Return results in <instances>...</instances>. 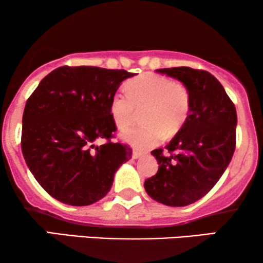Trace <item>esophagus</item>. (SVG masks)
I'll return each instance as SVG.
<instances>
[{"instance_id":"obj_1","label":"esophagus","mask_w":263,"mask_h":263,"mask_svg":"<svg viewBox=\"0 0 263 263\" xmlns=\"http://www.w3.org/2000/svg\"><path fill=\"white\" fill-rule=\"evenodd\" d=\"M143 156L142 152H139V151H133V158L134 159H139V158H141Z\"/></svg>"}]
</instances>
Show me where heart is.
Segmentation results:
<instances>
[{
	"label": "heart",
	"instance_id": "heart-1",
	"mask_svg": "<svg viewBox=\"0 0 263 263\" xmlns=\"http://www.w3.org/2000/svg\"><path fill=\"white\" fill-rule=\"evenodd\" d=\"M128 93L118 91L110 100V114L121 130L128 128L143 110V124L122 134L124 141L136 148H149L161 141L164 135L172 136L188 121L192 109L190 93L184 85L164 75L146 73L128 82Z\"/></svg>",
	"mask_w": 263,
	"mask_h": 263
}]
</instances>
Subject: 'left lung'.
<instances>
[{
    "label": "left lung",
    "mask_w": 263,
    "mask_h": 263,
    "mask_svg": "<svg viewBox=\"0 0 263 263\" xmlns=\"http://www.w3.org/2000/svg\"><path fill=\"white\" fill-rule=\"evenodd\" d=\"M188 88V121L165 149L152 151L158 172L145 181L148 195L172 207L203 197L224 174L236 148L237 112L220 82L211 73L189 67L157 69Z\"/></svg>",
    "instance_id": "8db88e82"
}]
</instances>
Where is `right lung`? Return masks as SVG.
Wrapping results in <instances>:
<instances>
[{"instance_id": "obj_1", "label": "right lung", "mask_w": 263, "mask_h": 263, "mask_svg": "<svg viewBox=\"0 0 263 263\" xmlns=\"http://www.w3.org/2000/svg\"><path fill=\"white\" fill-rule=\"evenodd\" d=\"M124 69L63 66L49 73L27 99L21 151L28 168L53 199L88 206L110 192L115 172L132 148L112 142L116 124L110 100ZM106 142L96 146V139Z\"/></svg>"}]
</instances>
